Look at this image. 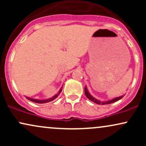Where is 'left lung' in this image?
Here are the masks:
<instances>
[{
	"instance_id": "obj_1",
	"label": "left lung",
	"mask_w": 146,
	"mask_h": 146,
	"mask_svg": "<svg viewBox=\"0 0 146 146\" xmlns=\"http://www.w3.org/2000/svg\"><path fill=\"white\" fill-rule=\"evenodd\" d=\"M84 93H85V95H86V96L87 97V98L89 99L90 101H92L93 102H94V103L98 104H100V105H101V104L104 105V104H112V103H113V102H115L118 101V100H121V99L123 98V96H124V95H121V96L117 97V98H114V99H113V100H108V101H106V102H101V101H100V100L95 99V98H93V97L90 94L88 89H87L86 86H85V88H84Z\"/></svg>"
}]
</instances>
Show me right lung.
Instances as JSON below:
<instances>
[{
    "label": "right lung",
    "instance_id": "add662e5",
    "mask_svg": "<svg viewBox=\"0 0 146 146\" xmlns=\"http://www.w3.org/2000/svg\"><path fill=\"white\" fill-rule=\"evenodd\" d=\"M62 87L61 88H60L59 92H58V93H57L56 95H55L54 96L52 97V98H49V99H47V100H36V99H33V98H29V97H26V98L27 99V100H30V101L33 102H35V103H38V104H44V103H48V102H50L51 101H53V100H54L55 99L57 98L58 97V95L60 94V93L62 92Z\"/></svg>",
    "mask_w": 146,
    "mask_h": 146
}]
</instances>
